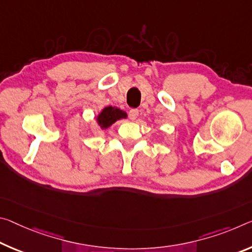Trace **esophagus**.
<instances>
[{
	"instance_id": "34e87169",
	"label": "esophagus",
	"mask_w": 252,
	"mask_h": 252,
	"mask_svg": "<svg viewBox=\"0 0 252 252\" xmlns=\"http://www.w3.org/2000/svg\"><path fill=\"white\" fill-rule=\"evenodd\" d=\"M138 115H139V110H137V109H131V110L129 111V117H130L131 120H135V119L138 118Z\"/></svg>"
}]
</instances>
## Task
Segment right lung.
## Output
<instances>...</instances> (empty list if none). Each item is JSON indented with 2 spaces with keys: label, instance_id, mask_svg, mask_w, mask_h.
I'll use <instances>...</instances> for the list:
<instances>
[{
  "label": "right lung",
  "instance_id": "add662e5",
  "mask_svg": "<svg viewBox=\"0 0 252 252\" xmlns=\"http://www.w3.org/2000/svg\"><path fill=\"white\" fill-rule=\"evenodd\" d=\"M122 118H126V112L118 109V107L107 106L99 113L97 117V122L103 129H106V127H109L112 123H114L115 121H118V120Z\"/></svg>",
  "mask_w": 252,
  "mask_h": 252
}]
</instances>
